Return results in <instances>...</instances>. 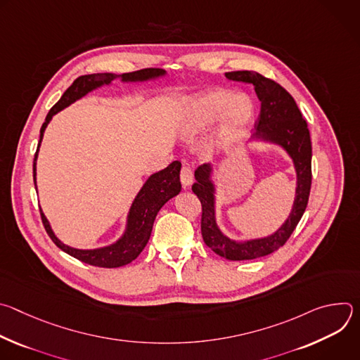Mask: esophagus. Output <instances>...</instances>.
I'll list each match as a JSON object with an SVG mask.
<instances>
[{"instance_id": "esophagus-1", "label": "esophagus", "mask_w": 360, "mask_h": 360, "mask_svg": "<svg viewBox=\"0 0 360 360\" xmlns=\"http://www.w3.org/2000/svg\"><path fill=\"white\" fill-rule=\"evenodd\" d=\"M181 182L184 188H189L193 182V175H192V169L189 167H182L181 169Z\"/></svg>"}]
</instances>
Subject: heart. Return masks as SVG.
<instances>
[{
	"instance_id": "obj_1",
	"label": "heart",
	"mask_w": 360,
	"mask_h": 360,
	"mask_svg": "<svg viewBox=\"0 0 360 360\" xmlns=\"http://www.w3.org/2000/svg\"><path fill=\"white\" fill-rule=\"evenodd\" d=\"M253 120L255 105L248 95H236L226 88H212L182 101L176 127L182 136L192 139L208 132L218 122L212 149L228 150L242 142Z\"/></svg>"
}]
</instances>
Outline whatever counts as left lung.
Returning <instances> with one entry per match:
<instances>
[{
	"label": "left lung",
	"mask_w": 360,
	"mask_h": 360,
	"mask_svg": "<svg viewBox=\"0 0 360 360\" xmlns=\"http://www.w3.org/2000/svg\"><path fill=\"white\" fill-rule=\"evenodd\" d=\"M232 81L249 82L253 85L261 101V114L255 124L250 142L271 143L282 148L292 160L296 172V188L292 210L286 221L271 235L236 240L226 236L217 221V192L215 167L203 164L195 171L193 193L202 203V238L217 255L229 261H246L266 256L289 239L299 224L307 205L312 184V143L306 121L292 95L278 82L253 71L226 72Z\"/></svg>",
	"instance_id": "left-lung-1"
}]
</instances>
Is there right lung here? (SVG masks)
Returning a JSON list of instances; mask_svg holds the SVG:
<instances>
[{
    "label": "right lung",
    "instance_id": "right-lung-1",
    "mask_svg": "<svg viewBox=\"0 0 360 360\" xmlns=\"http://www.w3.org/2000/svg\"><path fill=\"white\" fill-rule=\"evenodd\" d=\"M167 75L165 70L161 68H146L135 72L128 74H112V72H102V74H91V75H82L77 78L72 85L64 92L61 99L57 104L49 110L45 122L41 127L39 131V142L35 152L34 158V184L37 188V158L38 150L44 138V132L48 127V124L53 120L56 114L65 110L75 101L81 99L82 96L88 95L89 92L104 86L111 85L112 81L120 79L122 84H138V82H148L155 81L160 78H164ZM179 172H181V162L174 161L169 164L165 169L152 174L139 192L136 193L131 208L127 215V224L124 233L112 243L107 246H99L94 249H78L72 248L70 245H65L61 242L57 235L54 233L53 228H51L49 221L46 219L45 214L41 211L42 224L45 226L46 233L53 242L63 249L65 253L74 256L78 261L85 262L92 266L99 268H120L124 265L131 264L134 259L138 258V255L143 250L145 245L149 240L153 221H155L160 210L164 205L176 196L181 192V181H179Z\"/></svg>",
    "mask_w": 360,
    "mask_h": 360
}]
</instances>
